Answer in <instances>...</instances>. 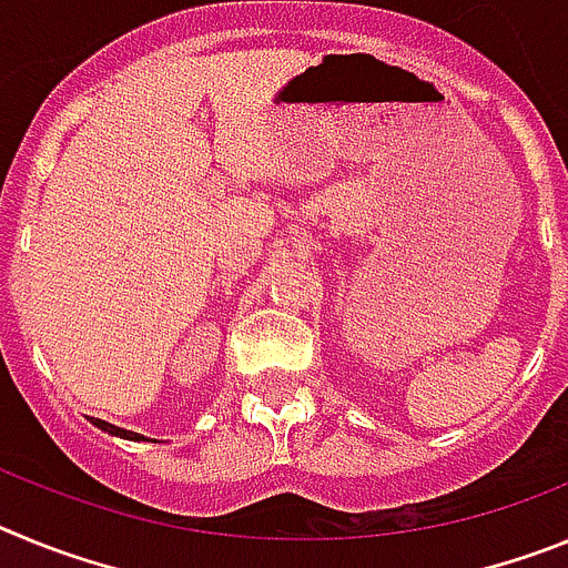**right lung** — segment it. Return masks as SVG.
Masks as SVG:
<instances>
[{
    "label": "right lung",
    "instance_id": "1",
    "mask_svg": "<svg viewBox=\"0 0 568 568\" xmlns=\"http://www.w3.org/2000/svg\"><path fill=\"white\" fill-rule=\"evenodd\" d=\"M90 424H93V426H99V429H104V433L115 435V438H128V440H144L142 435H139V433H130V429H122V426H113V424H108V420H102V418H90Z\"/></svg>",
    "mask_w": 568,
    "mask_h": 568
}]
</instances>
